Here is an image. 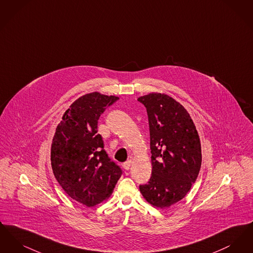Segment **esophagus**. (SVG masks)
Masks as SVG:
<instances>
[{
	"label": "esophagus",
	"mask_w": 253,
	"mask_h": 253,
	"mask_svg": "<svg viewBox=\"0 0 253 253\" xmlns=\"http://www.w3.org/2000/svg\"><path fill=\"white\" fill-rule=\"evenodd\" d=\"M131 160H128V161H126V162H124L123 163V168L125 169H130V167H131Z\"/></svg>",
	"instance_id": "esophagus-1"
}]
</instances>
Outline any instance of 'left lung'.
<instances>
[{
	"label": "left lung",
	"instance_id": "1",
	"mask_svg": "<svg viewBox=\"0 0 253 253\" xmlns=\"http://www.w3.org/2000/svg\"><path fill=\"white\" fill-rule=\"evenodd\" d=\"M147 110L152 175L139 190L147 202L168 208L189 193L201 168L198 132L187 110L172 97L152 93L137 99Z\"/></svg>",
	"mask_w": 253,
	"mask_h": 253
}]
</instances>
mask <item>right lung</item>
<instances>
[{"label": "right lung", "instance_id": "right-lung-1", "mask_svg": "<svg viewBox=\"0 0 253 253\" xmlns=\"http://www.w3.org/2000/svg\"><path fill=\"white\" fill-rule=\"evenodd\" d=\"M119 99L97 92L79 97L64 113L53 137L54 175L65 193L87 207L107 199L122 174L96 133L100 115Z\"/></svg>", "mask_w": 253, "mask_h": 253}]
</instances>
